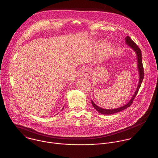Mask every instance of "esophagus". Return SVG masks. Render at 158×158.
<instances>
[{
    "label": "esophagus",
    "instance_id": "obj_1",
    "mask_svg": "<svg viewBox=\"0 0 158 158\" xmlns=\"http://www.w3.org/2000/svg\"><path fill=\"white\" fill-rule=\"evenodd\" d=\"M91 72L89 69H84L81 72H80V77H83L85 78H87L88 80L91 79Z\"/></svg>",
    "mask_w": 158,
    "mask_h": 158
}]
</instances>
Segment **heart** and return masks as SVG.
<instances>
[{
	"mask_svg": "<svg viewBox=\"0 0 158 158\" xmlns=\"http://www.w3.org/2000/svg\"><path fill=\"white\" fill-rule=\"evenodd\" d=\"M101 51L102 55L104 56H108L111 52V46L109 43H105L102 44L101 48Z\"/></svg>",
	"mask_w": 158,
	"mask_h": 158,
	"instance_id": "obj_1",
	"label": "heart"
}]
</instances>
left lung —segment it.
I'll return each mask as SVG.
<instances>
[{
    "label": "left lung",
    "instance_id": "obj_1",
    "mask_svg": "<svg viewBox=\"0 0 158 158\" xmlns=\"http://www.w3.org/2000/svg\"><path fill=\"white\" fill-rule=\"evenodd\" d=\"M126 44L129 47H130L133 50L134 52L137 55V68H138V71H139V84L138 86L137 87V89L134 94V95L132 96V98L131 99V100L124 105L121 106V107H118L114 109H104L102 108L99 106L96 105L93 101H91V104L93 106V107L100 113L101 114H114L118 112H119L123 110L126 109L127 108H128L129 106H130L132 104V103L134 101V99H135V96H137L139 89L140 88L141 84L142 83L143 79L144 78V72H143V64H142V52L140 49L138 47V46L133 42V40H132V39L129 37L127 36L126 38Z\"/></svg>",
    "mask_w": 158,
    "mask_h": 158
}]
</instances>
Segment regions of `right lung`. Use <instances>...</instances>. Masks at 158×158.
<instances>
[{"label":"right lung","mask_w":158,"mask_h":158,"mask_svg":"<svg viewBox=\"0 0 158 158\" xmlns=\"http://www.w3.org/2000/svg\"><path fill=\"white\" fill-rule=\"evenodd\" d=\"M64 106H63V108H62V109H64Z\"/></svg>","instance_id":"add662e5"}]
</instances>
